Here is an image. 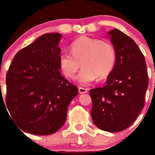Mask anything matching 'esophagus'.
Here are the masks:
<instances>
[{
	"label": "esophagus",
	"mask_w": 155,
	"mask_h": 155,
	"mask_svg": "<svg viewBox=\"0 0 155 155\" xmlns=\"http://www.w3.org/2000/svg\"><path fill=\"white\" fill-rule=\"evenodd\" d=\"M79 93H81V94L86 93V92H87V89L83 88V87H79Z\"/></svg>",
	"instance_id": "34e87169"
}]
</instances>
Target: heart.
<instances>
[{
    "mask_svg": "<svg viewBox=\"0 0 155 155\" xmlns=\"http://www.w3.org/2000/svg\"><path fill=\"white\" fill-rule=\"evenodd\" d=\"M71 52L60 54V68L68 79H74L81 63L83 69L77 80L83 85L91 83L97 77H107L116 62V50L111 43L86 35L72 42Z\"/></svg>",
    "mask_w": 155,
    "mask_h": 155,
    "instance_id": "heart-1",
    "label": "heart"
}]
</instances>
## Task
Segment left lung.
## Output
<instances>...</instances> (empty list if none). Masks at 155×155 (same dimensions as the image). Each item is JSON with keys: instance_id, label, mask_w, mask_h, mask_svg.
Listing matches in <instances>:
<instances>
[{"instance_id": "obj_1", "label": "left lung", "mask_w": 155, "mask_h": 155, "mask_svg": "<svg viewBox=\"0 0 155 155\" xmlns=\"http://www.w3.org/2000/svg\"><path fill=\"white\" fill-rule=\"evenodd\" d=\"M116 50V62L106 84L90 90L94 124L107 132L132 124L144 106L149 84L145 58L130 37L118 29L107 33Z\"/></svg>"}]
</instances>
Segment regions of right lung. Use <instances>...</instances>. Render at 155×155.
<instances>
[{
  "mask_svg": "<svg viewBox=\"0 0 155 155\" xmlns=\"http://www.w3.org/2000/svg\"><path fill=\"white\" fill-rule=\"evenodd\" d=\"M62 35L46 33L19 50L6 74V106L24 132L56 133L65 123L78 89L60 72Z\"/></svg>",
  "mask_w": 155,
  "mask_h": 155,
  "instance_id": "1",
  "label": "right lung"
}]
</instances>
